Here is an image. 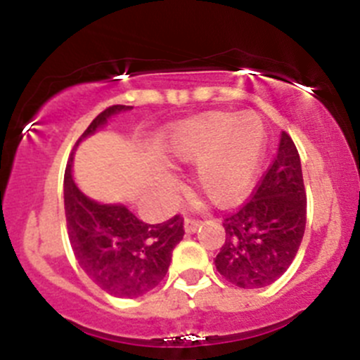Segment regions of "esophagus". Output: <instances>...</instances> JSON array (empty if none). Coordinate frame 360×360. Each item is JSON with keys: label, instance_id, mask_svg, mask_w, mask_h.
<instances>
[{"label": "esophagus", "instance_id": "esophagus-1", "mask_svg": "<svg viewBox=\"0 0 360 360\" xmlns=\"http://www.w3.org/2000/svg\"><path fill=\"white\" fill-rule=\"evenodd\" d=\"M202 224L200 219H195V217L188 216L186 219H184V230L188 231V233H193V231L198 230V226Z\"/></svg>", "mask_w": 360, "mask_h": 360}]
</instances>
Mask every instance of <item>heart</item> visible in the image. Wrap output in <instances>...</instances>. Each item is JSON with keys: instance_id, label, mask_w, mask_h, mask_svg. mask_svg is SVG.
<instances>
[{"instance_id": "b5f03b06", "label": "heart", "mask_w": 360, "mask_h": 360, "mask_svg": "<svg viewBox=\"0 0 360 360\" xmlns=\"http://www.w3.org/2000/svg\"><path fill=\"white\" fill-rule=\"evenodd\" d=\"M264 148L263 122L254 112H209L177 127L170 155L197 165V188L216 205H231L249 191ZM163 183H170L163 177Z\"/></svg>"}]
</instances>
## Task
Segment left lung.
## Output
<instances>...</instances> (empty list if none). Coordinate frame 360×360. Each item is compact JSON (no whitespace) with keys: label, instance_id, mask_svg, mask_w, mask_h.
Segmentation results:
<instances>
[{"label":"left lung","instance_id":"1","mask_svg":"<svg viewBox=\"0 0 360 360\" xmlns=\"http://www.w3.org/2000/svg\"><path fill=\"white\" fill-rule=\"evenodd\" d=\"M307 224V190L296 144L282 132L271 165L248 202L224 214V244L214 264L242 289L270 285L296 257Z\"/></svg>","mask_w":360,"mask_h":360}]
</instances>
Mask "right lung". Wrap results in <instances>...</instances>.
Returning <instances> with one entry per match:
<instances>
[{
  "mask_svg": "<svg viewBox=\"0 0 360 360\" xmlns=\"http://www.w3.org/2000/svg\"><path fill=\"white\" fill-rule=\"evenodd\" d=\"M125 110H130V106L115 104L99 112L76 141L75 148L104 125L111 115ZM71 157L64 172V210L76 261L111 296L137 297L150 292L163 281L172 250L183 238V216L176 214L165 223L150 224L134 216L127 207L90 200L72 181Z\"/></svg>",
  "mask_w": 360,
  "mask_h": 360,
  "instance_id": "add662e5",
  "label": "right lung"
}]
</instances>
